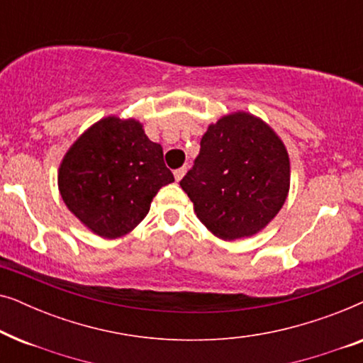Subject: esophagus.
Here are the masks:
<instances>
[{
  "label": "esophagus",
  "instance_id": "34e87169",
  "mask_svg": "<svg viewBox=\"0 0 363 363\" xmlns=\"http://www.w3.org/2000/svg\"><path fill=\"white\" fill-rule=\"evenodd\" d=\"M185 173H186V167H182V168H177L175 172H173V175H175V180L177 182H180L183 177H185Z\"/></svg>",
  "mask_w": 363,
  "mask_h": 363
}]
</instances>
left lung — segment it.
Here are the masks:
<instances>
[{
  "label": "left lung",
  "mask_w": 363,
  "mask_h": 363,
  "mask_svg": "<svg viewBox=\"0 0 363 363\" xmlns=\"http://www.w3.org/2000/svg\"><path fill=\"white\" fill-rule=\"evenodd\" d=\"M200 145L180 182L196 216L221 240L256 235L279 213L289 191L284 143L261 118L236 112L211 123Z\"/></svg>",
  "instance_id": "obj_1"
}]
</instances>
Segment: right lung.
<instances>
[{
	"instance_id": "add662e5",
	"label": "right lung",
	"mask_w": 363,
	"mask_h": 363,
	"mask_svg": "<svg viewBox=\"0 0 363 363\" xmlns=\"http://www.w3.org/2000/svg\"><path fill=\"white\" fill-rule=\"evenodd\" d=\"M57 182L71 213L96 235L113 240L132 231L158 190L175 178L140 122L106 117L69 148Z\"/></svg>"
}]
</instances>
